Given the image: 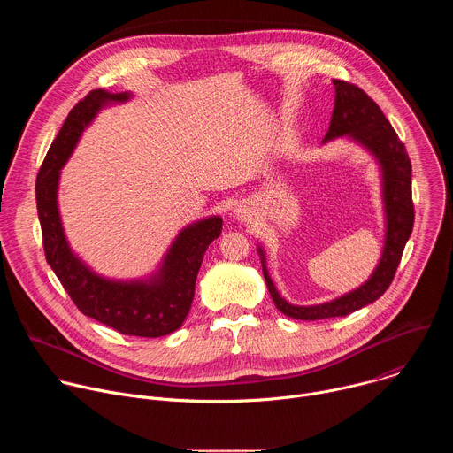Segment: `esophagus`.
<instances>
[{
    "instance_id": "esophagus-1",
    "label": "esophagus",
    "mask_w": 453,
    "mask_h": 453,
    "mask_svg": "<svg viewBox=\"0 0 453 453\" xmlns=\"http://www.w3.org/2000/svg\"><path fill=\"white\" fill-rule=\"evenodd\" d=\"M236 217H238V219H242V220H245V219H247V210L240 206V208L236 210Z\"/></svg>"
}]
</instances>
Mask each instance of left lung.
I'll return each mask as SVG.
<instances>
[{"instance_id": "left-lung-1", "label": "left lung", "mask_w": 453, "mask_h": 453, "mask_svg": "<svg viewBox=\"0 0 453 453\" xmlns=\"http://www.w3.org/2000/svg\"><path fill=\"white\" fill-rule=\"evenodd\" d=\"M335 107L332 112L330 128L325 142L339 136H349L362 143L381 166L383 177V201L387 217V233L381 260L372 276L357 290L334 299L330 303L313 306H294L287 303L276 290L265 267V256H262L264 276L271 297L280 311L292 319L317 320L330 317H344L362 306L374 303L395 280L400 265L405 243L414 227V203H412V165L405 145L395 133L393 125L385 118L378 104L358 86L346 81H334Z\"/></svg>"}]
</instances>
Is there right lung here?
<instances>
[{"mask_svg": "<svg viewBox=\"0 0 453 453\" xmlns=\"http://www.w3.org/2000/svg\"><path fill=\"white\" fill-rule=\"evenodd\" d=\"M127 98L128 93L93 89L75 104L41 165L35 201L46 262L75 306L121 335L154 339L179 330L184 322L196 294L204 252L220 236L222 219L211 217L180 231L159 273L150 280L119 283L96 276L72 252L57 208L58 172L73 152L82 131L102 105Z\"/></svg>", "mask_w": 453, "mask_h": 453, "instance_id": "obj_1", "label": "right lung"}]
</instances>
